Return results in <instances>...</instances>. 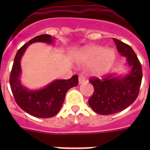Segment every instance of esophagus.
Listing matches in <instances>:
<instances>
[{
    "label": "esophagus",
    "instance_id": "obj_1",
    "mask_svg": "<svg viewBox=\"0 0 150 150\" xmlns=\"http://www.w3.org/2000/svg\"><path fill=\"white\" fill-rule=\"evenodd\" d=\"M86 83V78L83 76H79V84H82V83Z\"/></svg>",
    "mask_w": 150,
    "mask_h": 150
}]
</instances>
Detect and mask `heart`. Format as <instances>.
<instances>
[{
  "label": "heart",
  "mask_w": 150,
  "mask_h": 150,
  "mask_svg": "<svg viewBox=\"0 0 150 150\" xmlns=\"http://www.w3.org/2000/svg\"><path fill=\"white\" fill-rule=\"evenodd\" d=\"M116 59L113 49L101 46H88L78 54L76 62L81 66L90 65V73L96 76H103L109 72Z\"/></svg>",
  "instance_id": "obj_1"
}]
</instances>
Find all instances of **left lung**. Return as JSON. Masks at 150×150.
Listing matches in <instances>:
<instances>
[{"label": "left lung", "instance_id": "8db88e82", "mask_svg": "<svg viewBox=\"0 0 150 150\" xmlns=\"http://www.w3.org/2000/svg\"><path fill=\"white\" fill-rule=\"evenodd\" d=\"M119 53L125 57L126 64L130 68L128 74H112L104 79H91L94 93L88 104L95 112L100 115L116 113L126 109L136 100L139 94L142 67L132 47L113 38Z\"/></svg>", "mask_w": 150, "mask_h": 150}]
</instances>
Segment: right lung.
Listing matches in <instances>:
<instances>
[{
	"instance_id": "add662e5",
	"label": "right lung",
	"mask_w": 150,
	"mask_h": 150,
	"mask_svg": "<svg viewBox=\"0 0 150 150\" xmlns=\"http://www.w3.org/2000/svg\"><path fill=\"white\" fill-rule=\"evenodd\" d=\"M54 37L48 34L37 36L24 44L17 52L10 74V84L16 102L28 114L38 118H50L59 112L65 98L67 91L78 85V76L69 79H55L43 88L30 89L21 81V59L25 50L34 43L53 44Z\"/></svg>"
}]
</instances>
